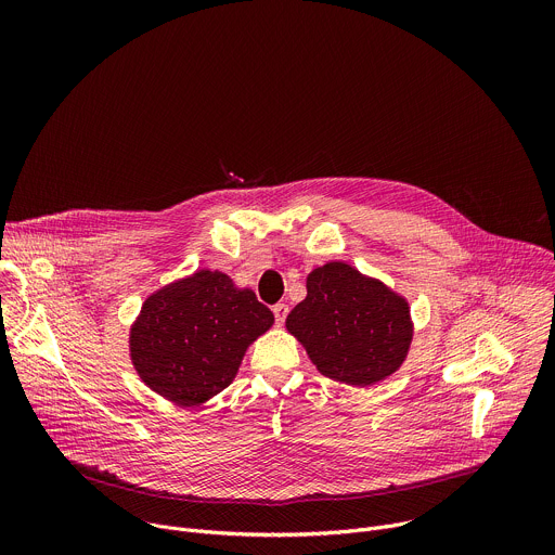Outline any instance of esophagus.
Wrapping results in <instances>:
<instances>
[{"mask_svg":"<svg viewBox=\"0 0 555 555\" xmlns=\"http://www.w3.org/2000/svg\"><path fill=\"white\" fill-rule=\"evenodd\" d=\"M272 311H274V319H276V325H283V321H285V315H287L289 307H287L285 302H276V305L272 307Z\"/></svg>","mask_w":555,"mask_h":555,"instance_id":"esophagus-1","label":"esophagus"}]
</instances>
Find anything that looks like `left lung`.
I'll return each instance as SVG.
<instances>
[{
    "label": "left lung",
    "mask_w": 555,
    "mask_h": 555,
    "mask_svg": "<svg viewBox=\"0 0 555 555\" xmlns=\"http://www.w3.org/2000/svg\"><path fill=\"white\" fill-rule=\"evenodd\" d=\"M305 285L285 330L323 375L373 386L402 369L415 336L406 296L336 259L313 268Z\"/></svg>",
    "instance_id": "left-lung-1"
}]
</instances>
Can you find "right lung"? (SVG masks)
<instances>
[{
	"label": "right lung",
	"instance_id": "right-lung-1",
	"mask_svg": "<svg viewBox=\"0 0 555 555\" xmlns=\"http://www.w3.org/2000/svg\"><path fill=\"white\" fill-rule=\"evenodd\" d=\"M274 325L250 287L199 268L151 292L129 327L138 377L180 409L202 406L232 384L246 351Z\"/></svg>",
	"mask_w": 555,
	"mask_h": 555
}]
</instances>
